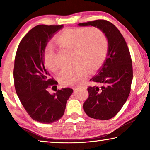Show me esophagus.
<instances>
[{
  "label": "esophagus",
  "mask_w": 150,
  "mask_h": 150,
  "mask_svg": "<svg viewBox=\"0 0 150 150\" xmlns=\"http://www.w3.org/2000/svg\"><path fill=\"white\" fill-rule=\"evenodd\" d=\"M79 87H80V86H79V85L75 86V87L73 88V89H75V88H79Z\"/></svg>",
  "instance_id": "esophagus-1"
}]
</instances>
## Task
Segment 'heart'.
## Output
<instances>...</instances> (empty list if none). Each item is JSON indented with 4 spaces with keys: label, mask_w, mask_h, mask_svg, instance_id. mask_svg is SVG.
I'll list each match as a JSON object with an SVG mask.
<instances>
[{
    "label": "heart",
    "mask_w": 150,
    "mask_h": 150,
    "mask_svg": "<svg viewBox=\"0 0 150 150\" xmlns=\"http://www.w3.org/2000/svg\"><path fill=\"white\" fill-rule=\"evenodd\" d=\"M55 43L60 47L72 50L73 65L63 69L59 75L61 84L65 87L83 81L86 69L94 72L99 69L108 54L107 38L102 30L95 27L66 29L57 37ZM44 62L51 71H57L55 51L51 46L44 50Z\"/></svg>",
    "instance_id": "1"
}]
</instances>
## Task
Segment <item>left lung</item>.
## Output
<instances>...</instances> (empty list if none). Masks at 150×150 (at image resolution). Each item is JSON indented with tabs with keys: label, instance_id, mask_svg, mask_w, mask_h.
<instances>
[{
	"label": "left lung",
	"instance_id": "1",
	"mask_svg": "<svg viewBox=\"0 0 150 150\" xmlns=\"http://www.w3.org/2000/svg\"><path fill=\"white\" fill-rule=\"evenodd\" d=\"M78 25L98 28L108 39L107 57L91 79L100 87H88V97L83 108L91 118L108 120L120 110L130 95L133 78L130 51L120 32L107 20H96Z\"/></svg>",
	"mask_w": 150,
	"mask_h": 150
}]
</instances>
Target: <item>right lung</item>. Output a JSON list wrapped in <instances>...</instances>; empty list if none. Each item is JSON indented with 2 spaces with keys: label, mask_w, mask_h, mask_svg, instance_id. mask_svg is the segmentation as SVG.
Returning <instances> with one entry per match:
<instances>
[{
  "label": "right lung",
  "mask_w": 150,
  "mask_h": 150,
  "mask_svg": "<svg viewBox=\"0 0 150 150\" xmlns=\"http://www.w3.org/2000/svg\"><path fill=\"white\" fill-rule=\"evenodd\" d=\"M63 25H38L25 35L18 47L14 67V87L25 110L33 120L51 124L62 117L73 93L65 88L51 95L48 88L57 82L45 68L44 52L47 42Z\"/></svg>",
  "instance_id": "right-lung-1"
}]
</instances>
